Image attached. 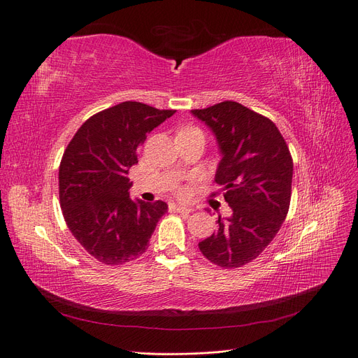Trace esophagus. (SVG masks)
<instances>
[{
	"mask_svg": "<svg viewBox=\"0 0 358 358\" xmlns=\"http://www.w3.org/2000/svg\"><path fill=\"white\" fill-rule=\"evenodd\" d=\"M169 208H170V212H179V213H183V215H189L192 212L191 208H187V206H179V204H175V203H171Z\"/></svg>",
	"mask_w": 358,
	"mask_h": 358,
	"instance_id": "esophagus-1",
	"label": "esophagus"
}]
</instances>
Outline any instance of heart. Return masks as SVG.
<instances>
[{
	"mask_svg": "<svg viewBox=\"0 0 358 358\" xmlns=\"http://www.w3.org/2000/svg\"><path fill=\"white\" fill-rule=\"evenodd\" d=\"M185 129H187V128H185Z\"/></svg>",
	"mask_w": 358,
	"mask_h": 358,
	"instance_id": "1",
	"label": "heart"
}]
</instances>
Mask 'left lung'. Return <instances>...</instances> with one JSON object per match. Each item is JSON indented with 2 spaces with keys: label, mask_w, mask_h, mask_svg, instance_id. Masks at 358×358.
<instances>
[{
  "label": "left lung",
  "mask_w": 358,
  "mask_h": 358,
  "mask_svg": "<svg viewBox=\"0 0 358 358\" xmlns=\"http://www.w3.org/2000/svg\"><path fill=\"white\" fill-rule=\"evenodd\" d=\"M213 131L222 159L215 182L231 209L218 231L199 243L222 268L251 263L273 241L289 209L292 158L285 138L268 117L236 101L191 110Z\"/></svg>",
  "instance_id": "1"
}]
</instances>
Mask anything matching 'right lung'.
<instances>
[{"label": "right lung", "mask_w": 358, "mask_h": 358, "mask_svg": "<svg viewBox=\"0 0 358 358\" xmlns=\"http://www.w3.org/2000/svg\"><path fill=\"white\" fill-rule=\"evenodd\" d=\"M176 110L124 101L92 115L59 164V203L69 230L100 263L117 266L146 252L164 201L129 199V167L148 133Z\"/></svg>", "instance_id": "obj_1"}]
</instances>
